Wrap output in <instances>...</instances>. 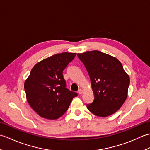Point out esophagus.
I'll return each instance as SVG.
<instances>
[{"instance_id":"1","label":"esophagus","mask_w":150,"mask_h":150,"mask_svg":"<svg viewBox=\"0 0 150 150\" xmlns=\"http://www.w3.org/2000/svg\"><path fill=\"white\" fill-rule=\"evenodd\" d=\"M78 93H79V94L81 95L82 93H83V91H82V90H81V89H80V90H79Z\"/></svg>"}]
</instances>
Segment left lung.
I'll use <instances>...</instances> for the list:
<instances>
[{
    "mask_svg": "<svg viewBox=\"0 0 150 150\" xmlns=\"http://www.w3.org/2000/svg\"><path fill=\"white\" fill-rule=\"evenodd\" d=\"M77 56L90 76L94 100L87 104L88 110L101 117L115 113L128 96L129 77L115 57L94 50Z\"/></svg>",
    "mask_w": 150,
    "mask_h": 150,
    "instance_id": "1",
    "label": "left lung"
}]
</instances>
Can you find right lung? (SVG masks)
I'll use <instances>...</instances> for the list:
<instances>
[{"mask_svg": "<svg viewBox=\"0 0 150 150\" xmlns=\"http://www.w3.org/2000/svg\"><path fill=\"white\" fill-rule=\"evenodd\" d=\"M76 53H62L36 64L24 82L28 103L41 117L57 119L68 109L75 92L66 87L62 71Z\"/></svg>", "mask_w": 150, "mask_h": 150, "instance_id": "right-lung-1", "label": "right lung"}]
</instances>
